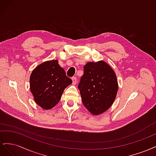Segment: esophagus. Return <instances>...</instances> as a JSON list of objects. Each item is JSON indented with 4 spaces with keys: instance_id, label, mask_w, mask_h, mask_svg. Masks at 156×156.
Returning <instances> with one entry per match:
<instances>
[{
    "instance_id": "obj_1",
    "label": "esophagus",
    "mask_w": 156,
    "mask_h": 156,
    "mask_svg": "<svg viewBox=\"0 0 156 156\" xmlns=\"http://www.w3.org/2000/svg\"><path fill=\"white\" fill-rule=\"evenodd\" d=\"M72 82H73V84H75L77 83V77H72Z\"/></svg>"
}]
</instances>
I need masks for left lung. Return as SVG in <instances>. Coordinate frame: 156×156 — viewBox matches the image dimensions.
Masks as SVG:
<instances>
[{
  "mask_svg": "<svg viewBox=\"0 0 156 156\" xmlns=\"http://www.w3.org/2000/svg\"><path fill=\"white\" fill-rule=\"evenodd\" d=\"M83 105L92 115L104 112L112 105L117 94L116 74L104 61L90 62L78 85Z\"/></svg>",
  "mask_w": 156,
  "mask_h": 156,
  "instance_id": "left-lung-1",
  "label": "left lung"
}]
</instances>
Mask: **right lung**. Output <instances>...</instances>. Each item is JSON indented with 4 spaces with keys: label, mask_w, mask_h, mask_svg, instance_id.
<instances>
[{
    "label": "right lung",
    "mask_w": 156,
    "mask_h": 156,
    "mask_svg": "<svg viewBox=\"0 0 156 156\" xmlns=\"http://www.w3.org/2000/svg\"><path fill=\"white\" fill-rule=\"evenodd\" d=\"M72 79L66 75L57 60L47 61L33 70L30 87L35 102L44 109H50L60 100L64 89Z\"/></svg>",
    "instance_id": "obj_1"
}]
</instances>
